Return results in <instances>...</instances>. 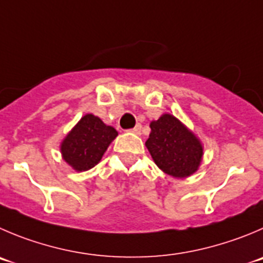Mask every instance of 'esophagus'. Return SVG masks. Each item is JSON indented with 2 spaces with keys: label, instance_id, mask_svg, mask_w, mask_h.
I'll return each mask as SVG.
<instances>
[{
  "label": "esophagus",
  "instance_id": "1",
  "mask_svg": "<svg viewBox=\"0 0 263 263\" xmlns=\"http://www.w3.org/2000/svg\"><path fill=\"white\" fill-rule=\"evenodd\" d=\"M130 132H132V133H134V134H141V132H142V125H141V124H137L136 126L133 127V129L130 130Z\"/></svg>",
  "mask_w": 263,
  "mask_h": 263
}]
</instances>
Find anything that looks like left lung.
Returning <instances> with one entry per match:
<instances>
[{
	"mask_svg": "<svg viewBox=\"0 0 263 263\" xmlns=\"http://www.w3.org/2000/svg\"><path fill=\"white\" fill-rule=\"evenodd\" d=\"M149 127L146 147L164 173L184 178L197 171L202 157L201 143L179 120L165 114Z\"/></svg>",
	"mask_w": 263,
	"mask_h": 263,
	"instance_id": "1",
	"label": "left lung"
}]
</instances>
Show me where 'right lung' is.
Listing matches in <instances>:
<instances>
[{
	"label": "right lung",
	"instance_id": "1",
	"mask_svg": "<svg viewBox=\"0 0 263 263\" xmlns=\"http://www.w3.org/2000/svg\"><path fill=\"white\" fill-rule=\"evenodd\" d=\"M116 137L115 127L107 126L94 115H85L62 143V155L74 171H89L101 161Z\"/></svg>",
	"mask_w": 263,
	"mask_h": 263
}]
</instances>
